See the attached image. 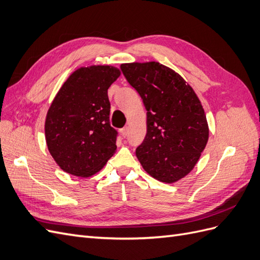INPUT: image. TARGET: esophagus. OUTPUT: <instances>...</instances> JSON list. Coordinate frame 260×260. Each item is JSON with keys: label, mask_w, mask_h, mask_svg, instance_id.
<instances>
[{"label": "esophagus", "mask_w": 260, "mask_h": 260, "mask_svg": "<svg viewBox=\"0 0 260 260\" xmlns=\"http://www.w3.org/2000/svg\"><path fill=\"white\" fill-rule=\"evenodd\" d=\"M121 136L123 137V138H125L128 136V127H125V128H123L122 130H121Z\"/></svg>", "instance_id": "1"}]
</instances>
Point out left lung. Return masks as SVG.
<instances>
[{"instance_id":"obj_1","label":"left lung","mask_w":260,"mask_h":260,"mask_svg":"<svg viewBox=\"0 0 260 260\" xmlns=\"http://www.w3.org/2000/svg\"><path fill=\"white\" fill-rule=\"evenodd\" d=\"M120 68L147 111L138 159L154 179L175 183L193 170L207 144L209 128L201 101L182 77L160 62H128Z\"/></svg>"}]
</instances>
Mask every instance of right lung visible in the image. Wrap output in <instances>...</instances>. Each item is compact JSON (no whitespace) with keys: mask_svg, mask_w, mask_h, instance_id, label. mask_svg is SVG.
I'll use <instances>...</instances> for the list:
<instances>
[{"mask_svg":"<svg viewBox=\"0 0 260 260\" xmlns=\"http://www.w3.org/2000/svg\"><path fill=\"white\" fill-rule=\"evenodd\" d=\"M120 75L109 65L80 67L55 95L45 118V140L55 162L67 174L91 177L116 153L107 90Z\"/></svg>","mask_w":260,"mask_h":260,"instance_id":"add662e5","label":"right lung"}]
</instances>
